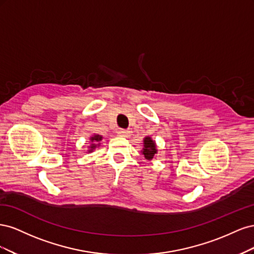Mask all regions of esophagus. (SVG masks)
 Instances as JSON below:
<instances>
[{"instance_id":"34e87169","label":"esophagus","mask_w":254,"mask_h":254,"mask_svg":"<svg viewBox=\"0 0 254 254\" xmlns=\"http://www.w3.org/2000/svg\"><path fill=\"white\" fill-rule=\"evenodd\" d=\"M118 133L121 136H128L130 134V130H128V129H120L119 131H118Z\"/></svg>"}]
</instances>
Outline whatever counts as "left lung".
Here are the masks:
<instances>
[{"instance_id": "1", "label": "left lung", "mask_w": 254, "mask_h": 254, "mask_svg": "<svg viewBox=\"0 0 254 254\" xmlns=\"http://www.w3.org/2000/svg\"><path fill=\"white\" fill-rule=\"evenodd\" d=\"M144 148L142 153L144 155L146 160H151L153 157L156 156L157 153V145L155 141H152L150 136H145L144 137Z\"/></svg>"}]
</instances>
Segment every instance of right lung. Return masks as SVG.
Returning a JSON list of instances; mask_svg holds the SVG:
<instances>
[{"label": "right lung", "mask_w": 254, "mask_h": 254, "mask_svg": "<svg viewBox=\"0 0 254 254\" xmlns=\"http://www.w3.org/2000/svg\"><path fill=\"white\" fill-rule=\"evenodd\" d=\"M103 140V136L99 135V134H94L90 137V146H89V149L88 152H92L96 147H98L99 145H101V141Z\"/></svg>", "instance_id": "right-lung-1"}]
</instances>
